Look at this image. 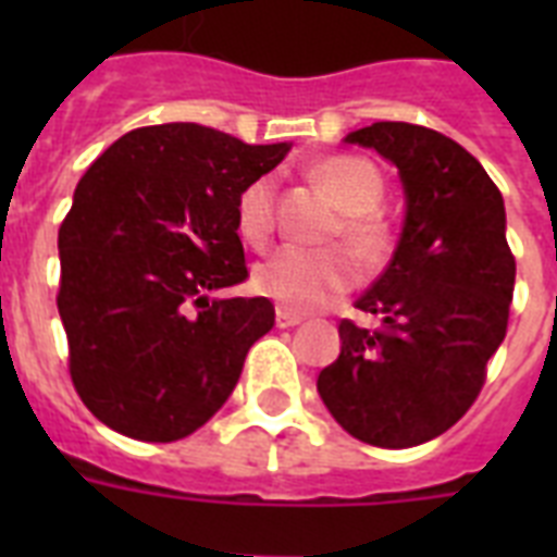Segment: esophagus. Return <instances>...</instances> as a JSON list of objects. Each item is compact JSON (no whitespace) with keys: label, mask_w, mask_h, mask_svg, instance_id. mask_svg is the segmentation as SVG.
Listing matches in <instances>:
<instances>
[{"label":"esophagus","mask_w":557,"mask_h":557,"mask_svg":"<svg viewBox=\"0 0 557 557\" xmlns=\"http://www.w3.org/2000/svg\"><path fill=\"white\" fill-rule=\"evenodd\" d=\"M274 321H277L280 330H288V326H297V323L304 321V314L292 312L286 306H277V312H274Z\"/></svg>","instance_id":"esophagus-1"}]
</instances>
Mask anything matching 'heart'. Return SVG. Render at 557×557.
<instances>
[{
  "instance_id": "heart-1",
  "label": "heart",
  "mask_w": 557,
  "mask_h": 557,
  "mask_svg": "<svg viewBox=\"0 0 557 557\" xmlns=\"http://www.w3.org/2000/svg\"><path fill=\"white\" fill-rule=\"evenodd\" d=\"M309 176L341 208L332 234L356 248L364 260H379L389 248V225L381 216L384 182L361 156H326L309 168ZM236 231L253 248H265L277 225V187L271 176H257L236 196ZM361 269L347 248H280L253 271V288L295 312H314L335 304L358 286Z\"/></svg>"
}]
</instances>
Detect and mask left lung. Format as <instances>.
Instances as JSON below:
<instances>
[{
	"label": "left lung",
	"mask_w": 557,
	"mask_h": 557,
	"mask_svg": "<svg viewBox=\"0 0 557 557\" xmlns=\"http://www.w3.org/2000/svg\"><path fill=\"white\" fill-rule=\"evenodd\" d=\"M401 173L398 248L356 309L375 330L341 321V356L318 375L335 422L375 448H413L457 424L485 384L509 326L515 253L506 208L483 164L448 135L379 121L347 135Z\"/></svg>",
	"instance_id": "8db88e82"
}]
</instances>
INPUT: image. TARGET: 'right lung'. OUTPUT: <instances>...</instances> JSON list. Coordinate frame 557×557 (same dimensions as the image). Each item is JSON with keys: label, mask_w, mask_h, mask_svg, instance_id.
Wrapping results in <instances>:
<instances>
[{"label": "right lung", "mask_w": 557, "mask_h": 557, "mask_svg": "<svg viewBox=\"0 0 557 557\" xmlns=\"http://www.w3.org/2000/svg\"><path fill=\"white\" fill-rule=\"evenodd\" d=\"M286 152L288 144L161 124L91 161L57 234V309L74 389L112 431L185 440L234 393L274 306L208 295L248 280L236 196Z\"/></svg>", "instance_id": "right-lung-1"}]
</instances>
